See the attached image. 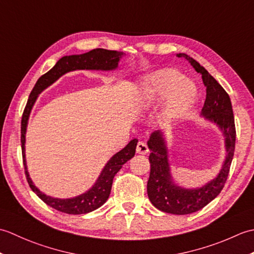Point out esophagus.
I'll use <instances>...</instances> for the list:
<instances>
[{"label": "esophagus", "instance_id": "obj_1", "mask_svg": "<svg viewBox=\"0 0 254 254\" xmlns=\"http://www.w3.org/2000/svg\"><path fill=\"white\" fill-rule=\"evenodd\" d=\"M149 152L147 144L145 142H138L136 145V153L141 155H146Z\"/></svg>", "mask_w": 254, "mask_h": 254}]
</instances>
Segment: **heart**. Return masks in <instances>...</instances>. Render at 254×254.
<instances>
[{"label": "heart", "instance_id": "b5f03b06", "mask_svg": "<svg viewBox=\"0 0 254 254\" xmlns=\"http://www.w3.org/2000/svg\"><path fill=\"white\" fill-rule=\"evenodd\" d=\"M167 96L166 115L177 118L192 107L196 97L193 83L183 79V75L175 68H166L150 74L142 83V104L149 107Z\"/></svg>", "mask_w": 254, "mask_h": 254}]
</instances>
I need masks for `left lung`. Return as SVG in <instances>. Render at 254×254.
<instances>
[{"instance_id":"left-lung-1","label":"left lung","mask_w":254,"mask_h":254,"mask_svg":"<svg viewBox=\"0 0 254 254\" xmlns=\"http://www.w3.org/2000/svg\"><path fill=\"white\" fill-rule=\"evenodd\" d=\"M177 57L187 59L195 68V71L202 74L203 83L206 87V99L204 102L202 115L222 128L226 137V150H227L226 160L217 178L203 188L187 190L172 182L163 134L157 131L150 135L147 142L150 149L148 157L150 174L147 181V194L150 202L156 208L165 213L187 215L197 212L206 206L222 192L227 181L231 161L234 158L236 127L233 106L226 90L193 58L189 57L186 53H179Z\"/></svg>"}]
</instances>
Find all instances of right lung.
Returning <instances> with one entry per match:
<instances>
[{
	"instance_id": "add662e5",
	"label": "right lung",
	"mask_w": 254,
	"mask_h": 254,
	"mask_svg": "<svg viewBox=\"0 0 254 254\" xmlns=\"http://www.w3.org/2000/svg\"><path fill=\"white\" fill-rule=\"evenodd\" d=\"M122 56L123 53L121 51H113L98 48V49H94L87 53H84V55L63 57L57 62L56 65L53 66L49 72L42 75V76L37 80L35 87L32 88L29 95V98L27 100L20 123L21 154H23V163L27 182H28L31 190L34 191L42 201L47 205H49L50 207L59 210V212L72 215H79L93 212V210L99 208L101 205H104L110 195L113 178L117 175V172L122 168V166L135 155L137 139H132L126 147L120 150L119 153H117L109 161H108V164L106 165L104 170H102L98 180H97L95 186L91 188L89 191L73 198H53L51 196H47L46 194L38 190L29 178L28 171H27L25 160V134L27 121H28L31 108L34 106L40 91L44 90L53 82H56V80L60 76H62L63 74H65L69 71H74V69H104V71L113 69L118 66V62Z\"/></svg>"
}]
</instances>
